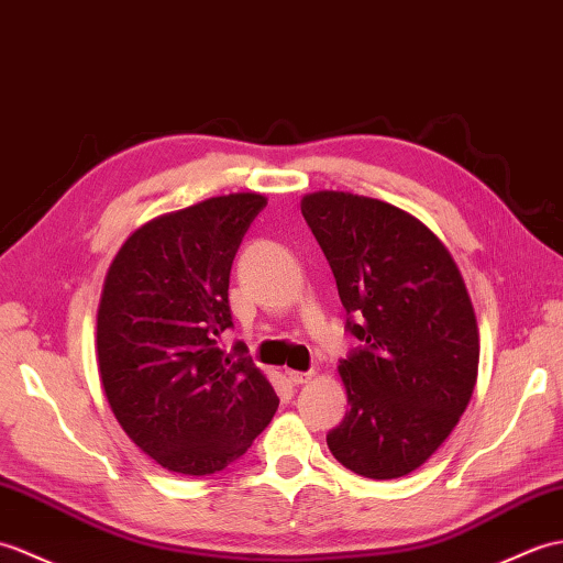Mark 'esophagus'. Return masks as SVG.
Segmentation results:
<instances>
[{
	"mask_svg": "<svg viewBox=\"0 0 563 563\" xmlns=\"http://www.w3.org/2000/svg\"><path fill=\"white\" fill-rule=\"evenodd\" d=\"M286 378H289L294 385H303L313 378V371H286Z\"/></svg>",
	"mask_w": 563,
	"mask_h": 563,
	"instance_id": "1",
	"label": "esophagus"
}]
</instances>
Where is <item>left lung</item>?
I'll list each match as a JSON object with an SVG mask.
<instances>
[{"instance_id":"8db88e82","label":"left lung","mask_w":563,"mask_h":563,"mask_svg":"<svg viewBox=\"0 0 563 563\" xmlns=\"http://www.w3.org/2000/svg\"><path fill=\"white\" fill-rule=\"evenodd\" d=\"M301 214L330 262L344 330L361 342L340 361L349 411L328 448L361 477H405L451 435L477 380L465 282L419 219L380 199L316 192Z\"/></svg>"}]
</instances>
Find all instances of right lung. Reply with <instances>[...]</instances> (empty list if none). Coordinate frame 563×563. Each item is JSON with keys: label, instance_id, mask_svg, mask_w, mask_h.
Listing matches in <instances>:
<instances>
[{"label": "right lung", "instance_id": "1", "mask_svg": "<svg viewBox=\"0 0 563 563\" xmlns=\"http://www.w3.org/2000/svg\"><path fill=\"white\" fill-rule=\"evenodd\" d=\"M267 199L211 197L148 221L108 269L98 308V371L124 433L161 467L190 477L239 460L279 397L235 342L229 282L243 235Z\"/></svg>", "mask_w": 563, "mask_h": 563}]
</instances>
